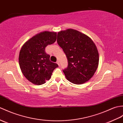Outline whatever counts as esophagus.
<instances>
[{
    "label": "esophagus",
    "instance_id": "1",
    "mask_svg": "<svg viewBox=\"0 0 123 123\" xmlns=\"http://www.w3.org/2000/svg\"><path fill=\"white\" fill-rule=\"evenodd\" d=\"M56 63L59 65V66H60V62H59V61H56Z\"/></svg>",
    "mask_w": 123,
    "mask_h": 123
}]
</instances>
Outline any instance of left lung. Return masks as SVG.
<instances>
[{
  "label": "left lung",
  "instance_id": "left-lung-1",
  "mask_svg": "<svg viewBox=\"0 0 123 123\" xmlns=\"http://www.w3.org/2000/svg\"><path fill=\"white\" fill-rule=\"evenodd\" d=\"M57 42L65 55L68 66L63 70L68 81L75 84L87 82L98 68L99 55L90 37L72 29L58 33Z\"/></svg>",
  "mask_w": 123,
  "mask_h": 123
}]
</instances>
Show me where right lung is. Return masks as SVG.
<instances>
[{"label": "right lung", "mask_w": 123, "mask_h": 123, "mask_svg": "<svg viewBox=\"0 0 123 123\" xmlns=\"http://www.w3.org/2000/svg\"><path fill=\"white\" fill-rule=\"evenodd\" d=\"M56 32L43 31L25 42L20 51L19 63L21 72L34 84L41 85L50 80L58 65L50 60L45 52L48 45L55 43Z\"/></svg>", "instance_id": "obj_1"}]
</instances>
